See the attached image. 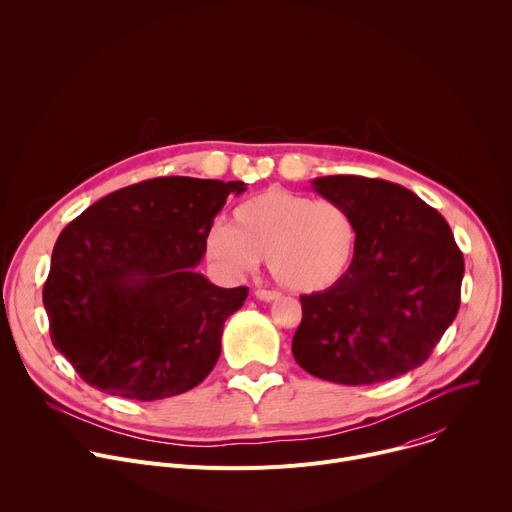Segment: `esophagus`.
Masks as SVG:
<instances>
[{
	"label": "esophagus",
	"instance_id": "1",
	"mask_svg": "<svg viewBox=\"0 0 512 512\" xmlns=\"http://www.w3.org/2000/svg\"><path fill=\"white\" fill-rule=\"evenodd\" d=\"M281 294L279 291H275V289H257L255 291V298L257 300H261V302H273V300H277Z\"/></svg>",
	"mask_w": 512,
	"mask_h": 512
}]
</instances>
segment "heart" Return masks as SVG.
<instances>
[{
  "mask_svg": "<svg viewBox=\"0 0 512 512\" xmlns=\"http://www.w3.org/2000/svg\"><path fill=\"white\" fill-rule=\"evenodd\" d=\"M356 243V223L340 202L269 188L243 200L231 225L208 231L206 253L233 275L251 273L267 259L279 285L312 294L346 275Z\"/></svg>",
  "mask_w": 512,
  "mask_h": 512,
  "instance_id": "obj_1",
  "label": "heart"
}]
</instances>
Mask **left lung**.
Instances as JSON below:
<instances>
[{
  "mask_svg": "<svg viewBox=\"0 0 512 512\" xmlns=\"http://www.w3.org/2000/svg\"><path fill=\"white\" fill-rule=\"evenodd\" d=\"M312 184L352 214L358 243L338 283L300 296L296 362L340 385H373L421 367L460 308L464 257L446 218L387 180L324 176Z\"/></svg>",
  "mask_w": 512,
  "mask_h": 512,
  "instance_id": "obj_1",
  "label": "left lung"
}]
</instances>
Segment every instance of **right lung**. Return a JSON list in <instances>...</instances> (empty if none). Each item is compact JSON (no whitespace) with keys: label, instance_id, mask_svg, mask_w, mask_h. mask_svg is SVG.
<instances>
[{"label":"right lung","instance_id":"1","mask_svg":"<svg viewBox=\"0 0 512 512\" xmlns=\"http://www.w3.org/2000/svg\"><path fill=\"white\" fill-rule=\"evenodd\" d=\"M245 182L152 178L107 194L60 233L42 289L50 338L91 387L156 401L200 385L247 287L196 271L214 216Z\"/></svg>","mask_w":512,"mask_h":512}]
</instances>
